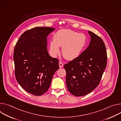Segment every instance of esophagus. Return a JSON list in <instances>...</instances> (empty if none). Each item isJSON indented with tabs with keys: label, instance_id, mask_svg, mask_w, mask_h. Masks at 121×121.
Masks as SVG:
<instances>
[{
	"label": "esophagus",
	"instance_id": "obj_1",
	"mask_svg": "<svg viewBox=\"0 0 121 121\" xmlns=\"http://www.w3.org/2000/svg\"><path fill=\"white\" fill-rule=\"evenodd\" d=\"M59 67H60V68H62V67H63V64L62 63V62H59Z\"/></svg>",
	"mask_w": 121,
	"mask_h": 121
}]
</instances>
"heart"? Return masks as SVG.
<instances>
[{
	"label": "heart",
	"instance_id": "1",
	"mask_svg": "<svg viewBox=\"0 0 121 121\" xmlns=\"http://www.w3.org/2000/svg\"><path fill=\"white\" fill-rule=\"evenodd\" d=\"M87 41L86 35L70 29H61L57 31L49 43V50L53 56L60 53L62 47L63 57L68 60L77 58L86 46Z\"/></svg>",
	"mask_w": 121,
	"mask_h": 121
}]
</instances>
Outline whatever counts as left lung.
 Here are the masks:
<instances>
[{
	"label": "left lung",
	"mask_w": 121,
	"mask_h": 121,
	"mask_svg": "<svg viewBox=\"0 0 121 121\" xmlns=\"http://www.w3.org/2000/svg\"><path fill=\"white\" fill-rule=\"evenodd\" d=\"M91 40L77 58L64 65L66 86L72 95H86L99 85L107 65V51L102 39L88 31Z\"/></svg>",
	"instance_id": "1"
}]
</instances>
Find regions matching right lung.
<instances>
[{"label":"right lung","instance_id":"right-lung-1","mask_svg":"<svg viewBox=\"0 0 121 121\" xmlns=\"http://www.w3.org/2000/svg\"><path fill=\"white\" fill-rule=\"evenodd\" d=\"M55 28L36 27L23 33L17 41L13 60L18 83L26 91L41 96L49 88L59 60L47 50V36Z\"/></svg>","mask_w":121,"mask_h":121}]
</instances>
